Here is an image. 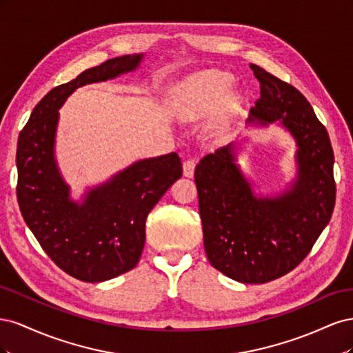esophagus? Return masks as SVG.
I'll list each match as a JSON object with an SVG mask.
<instances>
[{
  "instance_id": "obj_1",
  "label": "esophagus",
  "mask_w": 353,
  "mask_h": 353,
  "mask_svg": "<svg viewBox=\"0 0 353 353\" xmlns=\"http://www.w3.org/2000/svg\"><path fill=\"white\" fill-rule=\"evenodd\" d=\"M194 168H196V160L194 159H185L184 163H183V172L187 178H191L194 175Z\"/></svg>"
}]
</instances>
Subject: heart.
Masks as SVG:
<instances>
[{
  "instance_id": "b5f03b06",
  "label": "heart",
  "mask_w": 353,
  "mask_h": 353,
  "mask_svg": "<svg viewBox=\"0 0 353 353\" xmlns=\"http://www.w3.org/2000/svg\"><path fill=\"white\" fill-rule=\"evenodd\" d=\"M231 83L228 73L219 70H205L194 74L187 85L181 105V113L188 119H197L212 112L227 92ZM234 109V101L228 100L218 117V126H227Z\"/></svg>"
}]
</instances>
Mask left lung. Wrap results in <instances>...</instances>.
<instances>
[{
	"instance_id": "8db88e82",
	"label": "left lung",
	"mask_w": 353,
	"mask_h": 353,
	"mask_svg": "<svg viewBox=\"0 0 353 353\" xmlns=\"http://www.w3.org/2000/svg\"><path fill=\"white\" fill-rule=\"evenodd\" d=\"M261 97L249 121H280L296 138L299 175L280 199L254 197L234 163L232 145L200 160L194 181L209 262L230 279L262 284L293 271L333 215L334 153L325 126L293 85L250 65Z\"/></svg>"
}]
</instances>
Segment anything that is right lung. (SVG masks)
<instances>
[{
    "instance_id": "right-lung-1",
    "label": "right lung",
    "mask_w": 353,
    "mask_h": 353,
    "mask_svg": "<svg viewBox=\"0 0 353 353\" xmlns=\"http://www.w3.org/2000/svg\"><path fill=\"white\" fill-rule=\"evenodd\" d=\"M143 54L122 56L52 88L37 105L17 141V201L26 225L48 258L73 279L100 283L132 270L141 258L145 219L183 175L176 153L145 159L91 190L83 205L69 199L54 162L59 109L82 85L134 70Z\"/></svg>"
}]
</instances>
